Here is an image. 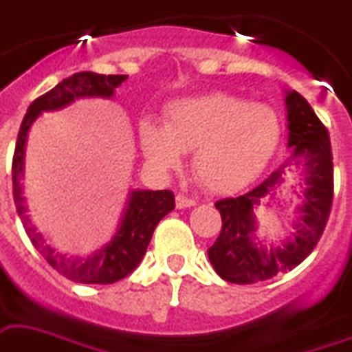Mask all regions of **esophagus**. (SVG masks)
I'll return each instance as SVG.
<instances>
[{
  "label": "esophagus",
  "mask_w": 352,
  "mask_h": 352,
  "mask_svg": "<svg viewBox=\"0 0 352 352\" xmlns=\"http://www.w3.org/2000/svg\"><path fill=\"white\" fill-rule=\"evenodd\" d=\"M175 204L179 210H182V208H191V206H195L197 202L191 199V197H186V195H177L175 199Z\"/></svg>",
  "instance_id": "esophagus-1"
}]
</instances>
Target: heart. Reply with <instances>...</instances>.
Returning a JSON list of instances; mask_svg holds the SVG:
<instances>
[{
    "mask_svg": "<svg viewBox=\"0 0 352 352\" xmlns=\"http://www.w3.org/2000/svg\"><path fill=\"white\" fill-rule=\"evenodd\" d=\"M280 122L271 108L230 96L188 97L164 116V128L141 124L142 150L151 162L177 168L181 151H193V170L204 188L235 191L250 184L275 153Z\"/></svg>",
    "mask_w": 352,
    "mask_h": 352,
    "instance_id": "obj_1",
    "label": "heart"
}]
</instances>
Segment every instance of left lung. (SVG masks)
<instances>
[{"instance_id":"left-lung-1","label":"left lung","mask_w":352,"mask_h":352,"mask_svg":"<svg viewBox=\"0 0 352 352\" xmlns=\"http://www.w3.org/2000/svg\"><path fill=\"white\" fill-rule=\"evenodd\" d=\"M285 102L289 121V155L251 191L215 202V208L221 211L222 230L215 244L208 250V256L219 276L231 284H258L302 264L316 248L329 221L334 197L329 130L298 92L287 94ZM293 166H305L308 173L306 201L300 208L302 215L296 236L280 248L267 252L252 242V208L274 195L285 173Z\"/></svg>"}]
</instances>
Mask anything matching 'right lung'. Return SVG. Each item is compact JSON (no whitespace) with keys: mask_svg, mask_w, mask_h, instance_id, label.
I'll list each match as a JSON object with an SVG mask.
<instances>
[{"mask_svg":"<svg viewBox=\"0 0 352 352\" xmlns=\"http://www.w3.org/2000/svg\"><path fill=\"white\" fill-rule=\"evenodd\" d=\"M124 79L126 76H102V74L94 72H77L63 79L59 85L37 97L28 107L27 113L23 117L18 141H16V150H14L12 195L23 228L27 231L34 248L43 255V258L47 260L57 273H61L68 280L79 282V284H113L117 280L130 275L146 253V248L157 224L161 222L162 217H166L175 208V195L170 190L133 191L121 228L102 250L97 251L96 255L85 256V258L63 255L47 244V241L37 233L27 215L25 197L21 195V184H19L25 141H27L28 128L32 126V122L41 111L67 107L77 97H111L113 90Z\"/></svg>","mask_w":352,"mask_h":352,"instance_id":"1","label":"right lung"}]
</instances>
